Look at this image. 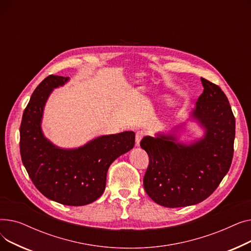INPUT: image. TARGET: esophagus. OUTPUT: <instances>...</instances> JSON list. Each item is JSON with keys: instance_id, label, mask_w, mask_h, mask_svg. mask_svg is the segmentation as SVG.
I'll use <instances>...</instances> for the list:
<instances>
[{"instance_id": "34e87169", "label": "esophagus", "mask_w": 251, "mask_h": 251, "mask_svg": "<svg viewBox=\"0 0 251 251\" xmlns=\"http://www.w3.org/2000/svg\"><path fill=\"white\" fill-rule=\"evenodd\" d=\"M144 135H146V133H144L143 131H137L136 136H135V144H136V147H139L140 141H141V139L143 138Z\"/></svg>"}]
</instances>
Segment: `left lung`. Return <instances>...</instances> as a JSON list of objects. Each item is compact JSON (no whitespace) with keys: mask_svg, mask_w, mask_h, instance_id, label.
I'll return each instance as SVG.
<instances>
[{"mask_svg":"<svg viewBox=\"0 0 251 251\" xmlns=\"http://www.w3.org/2000/svg\"><path fill=\"white\" fill-rule=\"evenodd\" d=\"M201 83L202 94L186 121L140 142L150 156L144 189L155 203L166 207L188 206L206 200L232 163L235 118L231 105L218 85L204 78ZM188 121L203 129L201 138L181 139Z\"/></svg>","mask_w":251,"mask_h":251,"instance_id":"left-lung-1","label":"left lung"}]
</instances>
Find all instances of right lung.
<instances>
[{"mask_svg":"<svg viewBox=\"0 0 251 251\" xmlns=\"http://www.w3.org/2000/svg\"><path fill=\"white\" fill-rule=\"evenodd\" d=\"M69 77L50 75L33 91L20 126L22 163L35 187L65 205L94 202L103 193L111 164L134 147L133 131L100 135L78 148L65 149L46 137L42 128L46 103Z\"/></svg>","mask_w":251,"mask_h":251,"instance_id":"obj_1","label":"right lung"}]
</instances>
